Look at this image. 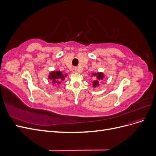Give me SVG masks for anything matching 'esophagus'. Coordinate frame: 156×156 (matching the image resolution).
<instances>
[{
	"instance_id": "esophagus-1",
	"label": "esophagus",
	"mask_w": 156,
	"mask_h": 156,
	"mask_svg": "<svg viewBox=\"0 0 156 156\" xmlns=\"http://www.w3.org/2000/svg\"><path fill=\"white\" fill-rule=\"evenodd\" d=\"M77 68H73V69H72V72H73V73H76L77 72Z\"/></svg>"
}]
</instances>
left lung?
<instances>
[{"instance_id":"8db88e82","label":"left lung","mask_w":156,"mask_h":156,"mask_svg":"<svg viewBox=\"0 0 156 156\" xmlns=\"http://www.w3.org/2000/svg\"><path fill=\"white\" fill-rule=\"evenodd\" d=\"M91 77H95V79L92 81V83L93 84V87L96 88L97 87L100 86V81H101V80H103V78L105 77V74L103 72H98L96 73L93 72L92 73Z\"/></svg>"}]
</instances>
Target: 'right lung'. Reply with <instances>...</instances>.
<instances>
[{
	"instance_id": "add662e5",
	"label": "right lung",
	"mask_w": 156,
	"mask_h": 156,
	"mask_svg": "<svg viewBox=\"0 0 156 156\" xmlns=\"http://www.w3.org/2000/svg\"><path fill=\"white\" fill-rule=\"evenodd\" d=\"M68 76V73H62L60 71H51L48 75V79L55 85H59L61 81H64L65 78Z\"/></svg>"
}]
</instances>
